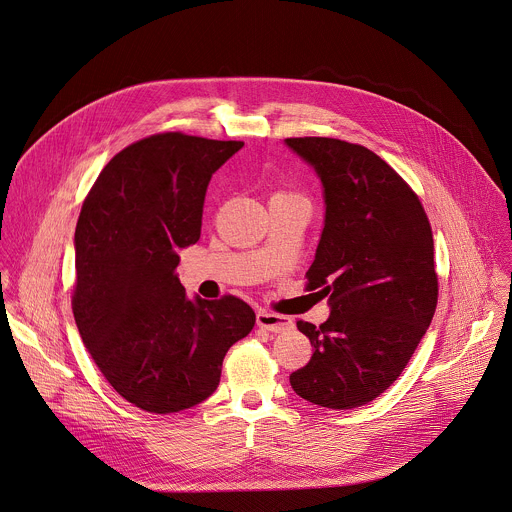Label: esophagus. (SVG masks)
Instances as JSON below:
<instances>
[{
    "instance_id": "34e87169",
    "label": "esophagus",
    "mask_w": 512,
    "mask_h": 512,
    "mask_svg": "<svg viewBox=\"0 0 512 512\" xmlns=\"http://www.w3.org/2000/svg\"><path fill=\"white\" fill-rule=\"evenodd\" d=\"M257 325L261 329H267L271 333H283L289 331L293 327V321L285 315H277V313H269V311H259L257 313Z\"/></svg>"
}]
</instances>
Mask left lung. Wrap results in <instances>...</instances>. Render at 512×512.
Here are the masks:
<instances>
[{
	"instance_id": "1",
	"label": "left lung",
	"mask_w": 512,
	"mask_h": 512,
	"mask_svg": "<svg viewBox=\"0 0 512 512\" xmlns=\"http://www.w3.org/2000/svg\"><path fill=\"white\" fill-rule=\"evenodd\" d=\"M325 187V229L307 289L331 315L297 321L313 347L293 391L327 409H355L387 391L427 333L439 299L433 231L411 185L371 149L333 137H289Z\"/></svg>"
}]
</instances>
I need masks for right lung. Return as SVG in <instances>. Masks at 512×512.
<instances>
[{"instance_id":"add662e5","label":"right lung","mask_w":512,"mask_h":512,"mask_svg":"<svg viewBox=\"0 0 512 512\" xmlns=\"http://www.w3.org/2000/svg\"><path fill=\"white\" fill-rule=\"evenodd\" d=\"M241 147L155 133L121 149L83 199L73 317L105 381L147 413L213 395L225 353L255 325L239 297L187 299L175 273L179 249L199 241L211 175Z\"/></svg>"}]
</instances>
